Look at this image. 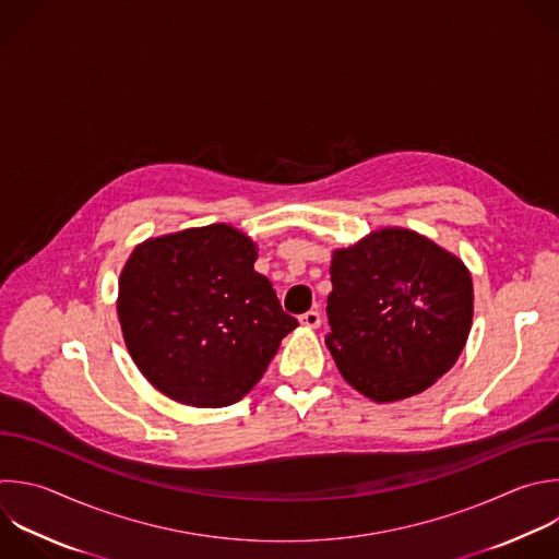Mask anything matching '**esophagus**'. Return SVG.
Listing matches in <instances>:
<instances>
[{"mask_svg": "<svg viewBox=\"0 0 559 559\" xmlns=\"http://www.w3.org/2000/svg\"><path fill=\"white\" fill-rule=\"evenodd\" d=\"M320 322H322V318H320V311H316V309H311V311L300 316V324H305L309 329H318Z\"/></svg>", "mask_w": 559, "mask_h": 559, "instance_id": "34e87169", "label": "esophagus"}]
</instances>
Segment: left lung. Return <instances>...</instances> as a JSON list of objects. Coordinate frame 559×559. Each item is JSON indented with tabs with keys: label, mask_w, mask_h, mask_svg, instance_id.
<instances>
[{
	"label": "left lung",
	"mask_w": 559,
	"mask_h": 559,
	"mask_svg": "<svg viewBox=\"0 0 559 559\" xmlns=\"http://www.w3.org/2000/svg\"><path fill=\"white\" fill-rule=\"evenodd\" d=\"M331 285L326 346L342 378L370 400L426 391L467 342L472 276L417 233L389 228L333 252Z\"/></svg>",
	"instance_id": "1"
}]
</instances>
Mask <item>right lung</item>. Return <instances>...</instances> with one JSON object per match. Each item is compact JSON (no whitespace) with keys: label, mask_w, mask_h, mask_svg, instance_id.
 I'll list each match as a JSON object with an SVG mask.
<instances>
[{"label":"right lung","mask_w":559,"mask_h":559,"mask_svg":"<svg viewBox=\"0 0 559 559\" xmlns=\"http://www.w3.org/2000/svg\"><path fill=\"white\" fill-rule=\"evenodd\" d=\"M257 246L226 224L140 243L122 274L118 318L142 376L198 408L239 402L298 326L254 272Z\"/></svg>","instance_id":"obj_1"}]
</instances>
